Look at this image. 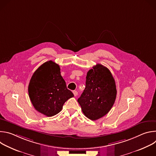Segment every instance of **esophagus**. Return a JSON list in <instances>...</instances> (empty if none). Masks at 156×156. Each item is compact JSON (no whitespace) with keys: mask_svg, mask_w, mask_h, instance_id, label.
Instances as JSON below:
<instances>
[{"mask_svg":"<svg viewBox=\"0 0 156 156\" xmlns=\"http://www.w3.org/2000/svg\"><path fill=\"white\" fill-rule=\"evenodd\" d=\"M73 94H74L75 96H76L78 95V92H77L76 91H73Z\"/></svg>","mask_w":156,"mask_h":156,"instance_id":"34e87169","label":"esophagus"}]
</instances>
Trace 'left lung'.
Returning a JSON list of instances; mask_svg holds the SVG:
<instances>
[{
  "label": "left lung",
  "instance_id": "8db88e82",
  "mask_svg": "<svg viewBox=\"0 0 156 156\" xmlns=\"http://www.w3.org/2000/svg\"><path fill=\"white\" fill-rule=\"evenodd\" d=\"M116 96V85L112 73L105 66L98 63L87 72L86 87L78 102L84 115L96 120L109 112Z\"/></svg>",
  "mask_w": 156,
  "mask_h": 156
}]
</instances>
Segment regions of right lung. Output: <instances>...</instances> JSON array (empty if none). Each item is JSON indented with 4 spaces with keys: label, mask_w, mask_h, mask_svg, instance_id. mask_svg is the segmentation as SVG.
<instances>
[{
    "label": "right lung",
    "mask_w": 156,
    "mask_h": 156,
    "mask_svg": "<svg viewBox=\"0 0 156 156\" xmlns=\"http://www.w3.org/2000/svg\"><path fill=\"white\" fill-rule=\"evenodd\" d=\"M28 94L35 109L47 117L59 113L64 103L74 96L66 87L59 65L52 60L44 63L34 72Z\"/></svg>",
    "instance_id": "right-lung-1"
}]
</instances>
